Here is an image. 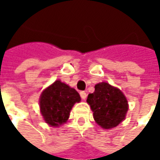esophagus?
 <instances>
[{"instance_id": "34e87169", "label": "esophagus", "mask_w": 160, "mask_h": 160, "mask_svg": "<svg viewBox=\"0 0 160 160\" xmlns=\"http://www.w3.org/2000/svg\"><path fill=\"white\" fill-rule=\"evenodd\" d=\"M80 94L82 100H85V99H86V97H87V93H86L85 92H83V91H82V92H80Z\"/></svg>"}]
</instances>
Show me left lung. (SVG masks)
<instances>
[{
    "instance_id": "8db88e82",
    "label": "left lung",
    "mask_w": 160,
    "mask_h": 160,
    "mask_svg": "<svg viewBox=\"0 0 160 160\" xmlns=\"http://www.w3.org/2000/svg\"><path fill=\"white\" fill-rule=\"evenodd\" d=\"M87 103L93 112L95 122L104 129L117 127L125 119L129 105L123 92L108 82H100L94 86Z\"/></svg>"
}]
</instances>
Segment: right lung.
<instances>
[{"label": "right lung", "mask_w": 160, "mask_h": 160, "mask_svg": "<svg viewBox=\"0 0 160 160\" xmlns=\"http://www.w3.org/2000/svg\"><path fill=\"white\" fill-rule=\"evenodd\" d=\"M80 102L79 92L61 80H55L40 97V110L44 121L52 127L66 123L72 107Z\"/></svg>", "instance_id": "right-lung-1"}]
</instances>
